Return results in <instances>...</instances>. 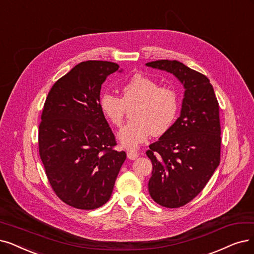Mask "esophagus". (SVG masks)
<instances>
[{
	"mask_svg": "<svg viewBox=\"0 0 254 254\" xmlns=\"http://www.w3.org/2000/svg\"><path fill=\"white\" fill-rule=\"evenodd\" d=\"M127 157L129 158V159H136L137 157H138V153L137 152H134V151H128L127 152Z\"/></svg>",
	"mask_w": 254,
	"mask_h": 254,
	"instance_id": "esophagus-1",
	"label": "esophagus"
}]
</instances>
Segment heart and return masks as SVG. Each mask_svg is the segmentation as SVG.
Masks as SVG:
<instances>
[{
	"instance_id": "1",
	"label": "heart",
	"mask_w": 254,
	"mask_h": 254,
	"mask_svg": "<svg viewBox=\"0 0 254 254\" xmlns=\"http://www.w3.org/2000/svg\"><path fill=\"white\" fill-rule=\"evenodd\" d=\"M123 97L104 94L100 99V109L111 124H123L127 109L131 111L129 123L118 133L121 145L136 149L152 134L160 136L173 125L178 114L177 92L171 86H159L153 78L136 74L124 85Z\"/></svg>"
}]
</instances>
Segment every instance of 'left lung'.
Returning a JSON list of instances; mask_svg holds the SVG:
<instances>
[{
	"instance_id": "left-lung-1",
	"label": "left lung",
	"mask_w": 254,
	"mask_h": 254,
	"mask_svg": "<svg viewBox=\"0 0 254 254\" xmlns=\"http://www.w3.org/2000/svg\"><path fill=\"white\" fill-rule=\"evenodd\" d=\"M146 65L173 74L185 87L179 118L146 152L153 168L148 184L151 198L176 208L204 189L220 164L219 103L208 78L177 60Z\"/></svg>"
}]
</instances>
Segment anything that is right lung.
I'll return each instance as SVG.
<instances>
[{"label": "right lung", "mask_w": 254, "mask_h": 254, "mask_svg": "<svg viewBox=\"0 0 254 254\" xmlns=\"http://www.w3.org/2000/svg\"><path fill=\"white\" fill-rule=\"evenodd\" d=\"M88 60L57 80L46 99L38 130L39 155L55 194L78 209L104 205L113 192L124 151L100 109L101 86L119 69Z\"/></svg>", "instance_id": "add662e5"}]
</instances>
